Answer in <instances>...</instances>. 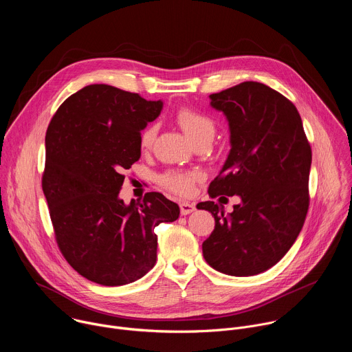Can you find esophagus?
Instances as JSON below:
<instances>
[{
    "instance_id": "obj_1",
    "label": "esophagus",
    "mask_w": 352,
    "mask_h": 352,
    "mask_svg": "<svg viewBox=\"0 0 352 352\" xmlns=\"http://www.w3.org/2000/svg\"><path fill=\"white\" fill-rule=\"evenodd\" d=\"M195 210V205L193 204H188V202H182L179 204V212L182 216H186L189 213H192Z\"/></svg>"
}]
</instances>
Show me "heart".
Returning a JSON list of instances; mask_svg holds the SVG:
<instances>
[{
    "label": "heart",
    "mask_w": 352,
    "mask_h": 352,
    "mask_svg": "<svg viewBox=\"0 0 352 352\" xmlns=\"http://www.w3.org/2000/svg\"><path fill=\"white\" fill-rule=\"evenodd\" d=\"M175 120L184 132L189 136V139L195 143L204 138H213L216 125L214 121L205 113L199 111L196 109L184 106L179 107L175 113ZM156 139V126L147 125L139 138V144L143 152L148 150L153 146ZM197 171H184V170H171L164 173L160 177V184L179 195H189L192 192L195 181L199 179Z\"/></svg>",
    "instance_id": "heart-1"
}]
</instances>
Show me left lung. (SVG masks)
Listing matches in <instances>:
<instances>
[{"instance_id": "left-lung-1", "label": "left lung", "mask_w": 352, "mask_h": 352, "mask_svg": "<svg viewBox=\"0 0 352 352\" xmlns=\"http://www.w3.org/2000/svg\"><path fill=\"white\" fill-rule=\"evenodd\" d=\"M210 106L230 125V155L209 196L238 195L224 216L214 202H200L216 221L202 243L217 272L246 277L274 266L299 235L309 208L312 150L302 120L287 97L259 82H242L210 94Z\"/></svg>"}]
</instances>
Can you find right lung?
Returning <instances> with one entry per match:
<instances>
[{"mask_svg": "<svg viewBox=\"0 0 352 352\" xmlns=\"http://www.w3.org/2000/svg\"><path fill=\"white\" fill-rule=\"evenodd\" d=\"M162 109L160 100L89 85L47 128L41 186L56 239L67 262L93 283L114 287L143 277L157 259L155 228L179 216L159 192L129 205L118 196L124 171L140 157V132Z\"/></svg>", "mask_w": 352, "mask_h": 352, "instance_id": "right-lung-1", "label": "right lung"}]
</instances>
